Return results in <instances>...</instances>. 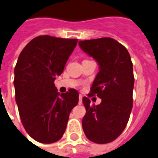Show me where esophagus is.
Listing matches in <instances>:
<instances>
[{"label": "esophagus", "instance_id": "esophagus-1", "mask_svg": "<svg viewBox=\"0 0 158 158\" xmlns=\"http://www.w3.org/2000/svg\"><path fill=\"white\" fill-rule=\"evenodd\" d=\"M82 103H83L82 95H80V94H79V105H82Z\"/></svg>", "mask_w": 158, "mask_h": 158}]
</instances>
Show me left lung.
<instances>
[{"instance_id":"8db88e82","label":"left lung","mask_w":158,"mask_h":158,"mask_svg":"<svg viewBox=\"0 0 158 158\" xmlns=\"http://www.w3.org/2000/svg\"><path fill=\"white\" fill-rule=\"evenodd\" d=\"M79 44L100 65L89 97L97 95L101 103L91 105L89 98H83L86 109L83 130L89 141L106 144L117 138L129 121L133 106L132 62L127 48L111 37L79 41Z\"/></svg>"}]
</instances>
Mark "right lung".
I'll use <instances>...</instances> for the list:
<instances>
[{
	"instance_id": "obj_1",
	"label": "right lung",
	"mask_w": 158,
	"mask_h": 158,
	"mask_svg": "<svg viewBox=\"0 0 158 158\" xmlns=\"http://www.w3.org/2000/svg\"><path fill=\"white\" fill-rule=\"evenodd\" d=\"M78 39L48 35L35 37L20 53L14 69L16 102L26 131L35 141L50 144L64 135L79 93L59 94L54 85Z\"/></svg>"
}]
</instances>
